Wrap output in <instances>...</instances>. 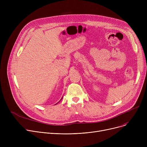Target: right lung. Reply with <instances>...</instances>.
<instances>
[{"instance_id":"right-lung-1","label":"right lung","mask_w":147,"mask_h":147,"mask_svg":"<svg viewBox=\"0 0 147 147\" xmlns=\"http://www.w3.org/2000/svg\"><path fill=\"white\" fill-rule=\"evenodd\" d=\"M63 99V98H61V99ZM56 104H55V105H56Z\"/></svg>"}]
</instances>
